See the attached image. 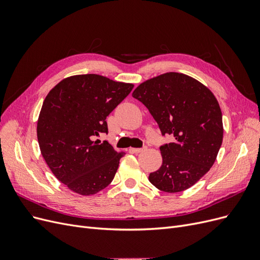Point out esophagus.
I'll use <instances>...</instances> for the list:
<instances>
[{
  "label": "esophagus",
  "mask_w": 260,
  "mask_h": 260,
  "mask_svg": "<svg viewBox=\"0 0 260 260\" xmlns=\"http://www.w3.org/2000/svg\"><path fill=\"white\" fill-rule=\"evenodd\" d=\"M147 147L146 146H143V147H140V148H130V151L132 152V153H141V152H143V151H145Z\"/></svg>",
  "instance_id": "obj_1"
}]
</instances>
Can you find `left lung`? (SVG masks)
<instances>
[{"mask_svg":"<svg viewBox=\"0 0 260 260\" xmlns=\"http://www.w3.org/2000/svg\"><path fill=\"white\" fill-rule=\"evenodd\" d=\"M132 96L139 100L158 124L162 137V165L148 180L167 193L184 191L206 175L222 144V114L214 94L198 80L167 73L141 83Z\"/></svg>","mask_w":260,"mask_h":260,"instance_id":"1","label":"left lung"}]
</instances>
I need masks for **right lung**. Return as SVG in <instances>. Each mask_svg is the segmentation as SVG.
Masks as SVG:
<instances>
[{
    "mask_svg": "<svg viewBox=\"0 0 260 260\" xmlns=\"http://www.w3.org/2000/svg\"><path fill=\"white\" fill-rule=\"evenodd\" d=\"M133 84L88 74L66 78L49 92L39 116L41 154L69 190L93 195L112 182L123 153L107 141L106 117L129 95Z\"/></svg>",
    "mask_w": 260,
    "mask_h": 260,
    "instance_id": "1",
    "label": "right lung"
}]
</instances>
